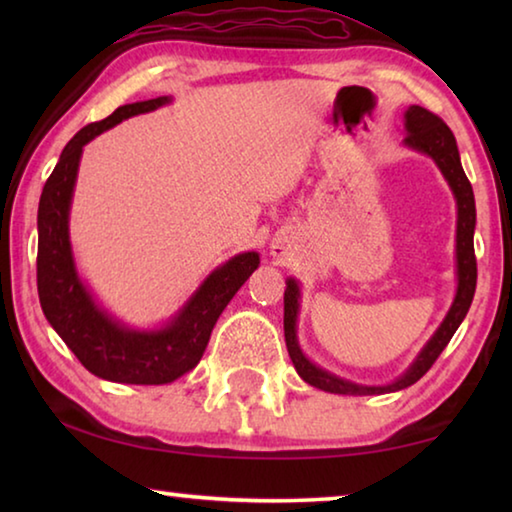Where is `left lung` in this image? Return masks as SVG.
<instances>
[{
  "mask_svg": "<svg viewBox=\"0 0 512 512\" xmlns=\"http://www.w3.org/2000/svg\"><path fill=\"white\" fill-rule=\"evenodd\" d=\"M404 128L406 137L404 144L413 151L427 153L429 158L438 164V169L443 171L445 180L452 187L456 198V296L452 307H449L447 316L436 334L431 336V341L424 345L422 352L415 357L411 368L404 372L402 377H397L393 384L388 386H361L354 381L341 379L318 368L316 363H311L305 354H302L296 336V320L300 309V287L296 280H287V289H284V341H287L289 357L296 366L298 375L307 381V384L320 388V391L336 393V395H381V393H395L402 388L411 386L418 381L424 372H427L440 352L447 348V343L452 341L458 325L463 323L467 309L472 305L474 289H476V257H474V225H476V207H474V192L470 180H467L461 155H458L456 137L449 131V126L438 115H433L427 108L411 106L404 112Z\"/></svg>",
  "mask_w": 512,
  "mask_h": 512,
  "instance_id": "left-lung-1",
  "label": "left lung"
}]
</instances>
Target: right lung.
<instances>
[{"mask_svg":"<svg viewBox=\"0 0 512 512\" xmlns=\"http://www.w3.org/2000/svg\"><path fill=\"white\" fill-rule=\"evenodd\" d=\"M169 97L119 106L110 117L81 128L60 153L38 205V296L49 325L92 375L119 384L158 386L201 361L221 311L259 266L241 253L205 277L187 305L160 329H131L108 316L81 282L69 244V205L83 146L128 117L151 112Z\"/></svg>","mask_w":512,"mask_h":512,"instance_id":"obj_1","label":"right lung"}]
</instances>
